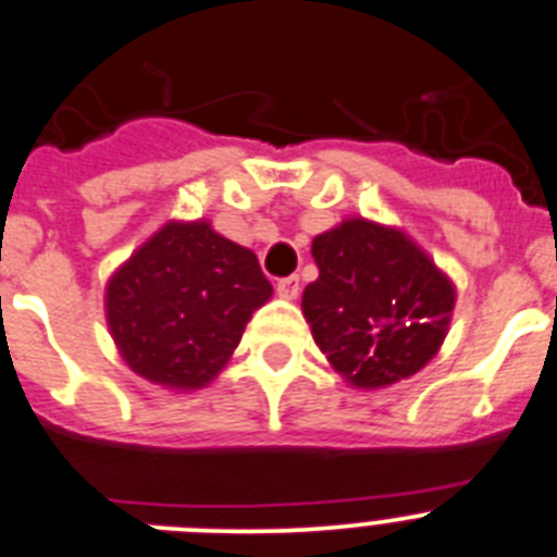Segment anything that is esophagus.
Segmentation results:
<instances>
[{"instance_id":"1","label":"esophagus","mask_w":557,"mask_h":557,"mask_svg":"<svg viewBox=\"0 0 557 557\" xmlns=\"http://www.w3.org/2000/svg\"><path fill=\"white\" fill-rule=\"evenodd\" d=\"M298 289H301L298 275H287V278H278V282H275V293H278V298H284V301H295V298H298Z\"/></svg>"}]
</instances>
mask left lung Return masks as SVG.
<instances>
[{"label":"left lung","instance_id":"1","mask_svg":"<svg viewBox=\"0 0 557 557\" xmlns=\"http://www.w3.org/2000/svg\"><path fill=\"white\" fill-rule=\"evenodd\" d=\"M301 312L329 366L357 391L410 379L441 351L457 289L396 225L346 218L312 239Z\"/></svg>","mask_w":557,"mask_h":557}]
</instances>
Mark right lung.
Instances as JSON below:
<instances>
[{
	"label": "right lung",
	"mask_w": 557,
	"mask_h": 557,
	"mask_svg": "<svg viewBox=\"0 0 557 557\" xmlns=\"http://www.w3.org/2000/svg\"><path fill=\"white\" fill-rule=\"evenodd\" d=\"M270 295L253 250L209 220H170L113 270L106 321L133 373L189 393L223 371Z\"/></svg>",
	"instance_id": "add662e5"
}]
</instances>
